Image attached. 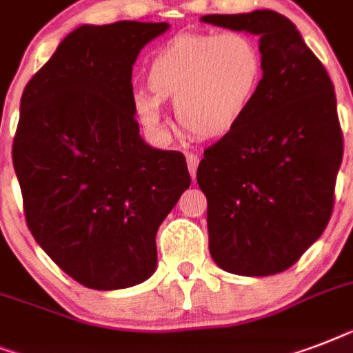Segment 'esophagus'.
Wrapping results in <instances>:
<instances>
[{"mask_svg": "<svg viewBox=\"0 0 353 353\" xmlns=\"http://www.w3.org/2000/svg\"><path fill=\"white\" fill-rule=\"evenodd\" d=\"M187 165H188V172H190V176L192 179L196 177V170H198L199 165V157L196 154H187Z\"/></svg>", "mask_w": 353, "mask_h": 353, "instance_id": "obj_1", "label": "esophagus"}]
</instances>
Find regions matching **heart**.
<instances>
[{
	"label": "heart",
	"mask_w": 353,
	"mask_h": 353,
	"mask_svg": "<svg viewBox=\"0 0 353 353\" xmlns=\"http://www.w3.org/2000/svg\"><path fill=\"white\" fill-rule=\"evenodd\" d=\"M262 79V51L247 32H187L152 57L150 91L133 95V110L150 132L163 133L161 101L174 99L177 121L188 133L220 137L245 117Z\"/></svg>",
	"instance_id": "heart-1"
}]
</instances>
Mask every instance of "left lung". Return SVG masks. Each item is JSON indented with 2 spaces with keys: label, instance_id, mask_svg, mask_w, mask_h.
<instances>
[{
  "label": "left lung",
  "instance_id": "8db88e82",
  "mask_svg": "<svg viewBox=\"0 0 353 353\" xmlns=\"http://www.w3.org/2000/svg\"><path fill=\"white\" fill-rule=\"evenodd\" d=\"M205 23L260 36L263 79L231 132L205 148L210 256L223 271L269 276L319 240L335 203L343 130L334 84L290 19L274 10L209 14Z\"/></svg>",
  "mask_w": 353,
  "mask_h": 353
}]
</instances>
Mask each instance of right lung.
<instances>
[{
    "instance_id": "1",
    "label": "right lung",
    "mask_w": 353,
    "mask_h": 353,
    "mask_svg": "<svg viewBox=\"0 0 353 353\" xmlns=\"http://www.w3.org/2000/svg\"><path fill=\"white\" fill-rule=\"evenodd\" d=\"M168 23L84 25L25 85L12 163L38 245L79 284L121 290L155 271V234L190 187L187 161L139 135L132 69Z\"/></svg>"
}]
</instances>
